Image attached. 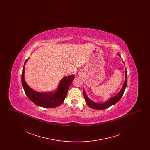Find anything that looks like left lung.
<instances>
[{
  "mask_svg": "<svg viewBox=\"0 0 150 150\" xmlns=\"http://www.w3.org/2000/svg\"><path fill=\"white\" fill-rule=\"evenodd\" d=\"M123 62V61H122ZM123 63H124L123 62ZM127 69L126 67L125 68V81L124 83L123 86L121 88L120 91L117 93L116 96H115L114 97L110 98L109 100H107L106 102H104V103H96L94 102H93L92 100H90L86 96V92L84 90L83 91V94H84V97L85 98L86 103L88 105V106L93 108V109H96V110H104L107 108L112 105H114L115 104H116L119 100H120L121 97L122 96L124 92L125 91V89L127 87Z\"/></svg>",
  "mask_w": 150,
  "mask_h": 150,
  "instance_id": "1",
  "label": "left lung"
}]
</instances>
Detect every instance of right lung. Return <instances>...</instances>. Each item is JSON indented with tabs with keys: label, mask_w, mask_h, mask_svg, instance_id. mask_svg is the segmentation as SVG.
<instances>
[{
	"label": "right lung",
	"mask_w": 150,
	"mask_h": 150,
	"mask_svg": "<svg viewBox=\"0 0 150 150\" xmlns=\"http://www.w3.org/2000/svg\"><path fill=\"white\" fill-rule=\"evenodd\" d=\"M28 59L25 61L24 64L21 77L22 86L28 97L34 103L39 106L53 108L59 106L64 100L67 91L74 79L75 78L74 75H69L62 79L55 92L39 93L36 92L27 84L24 78L25 66Z\"/></svg>",
	"instance_id": "obj_1"
}]
</instances>
